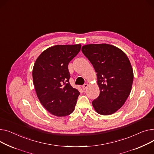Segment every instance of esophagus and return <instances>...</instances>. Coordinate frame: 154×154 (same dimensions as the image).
I'll list each match as a JSON object with an SVG mask.
<instances>
[{
	"instance_id": "obj_1",
	"label": "esophagus",
	"mask_w": 154,
	"mask_h": 154,
	"mask_svg": "<svg viewBox=\"0 0 154 154\" xmlns=\"http://www.w3.org/2000/svg\"><path fill=\"white\" fill-rule=\"evenodd\" d=\"M88 86V83H85V84H84L83 85V86H82V88H83V89H86V88Z\"/></svg>"
}]
</instances>
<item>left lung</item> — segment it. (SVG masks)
I'll return each mask as SVG.
<instances>
[{
    "label": "left lung",
    "mask_w": 154,
    "mask_h": 154,
    "mask_svg": "<svg viewBox=\"0 0 154 154\" xmlns=\"http://www.w3.org/2000/svg\"><path fill=\"white\" fill-rule=\"evenodd\" d=\"M97 73L100 94L92 104L101 115H111L124 105L134 79L133 69L125 53L109 44H89L81 48Z\"/></svg>",
    "instance_id": "left-lung-1"
}]
</instances>
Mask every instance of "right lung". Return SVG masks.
Masks as SVG:
<instances>
[{"mask_svg":"<svg viewBox=\"0 0 154 154\" xmlns=\"http://www.w3.org/2000/svg\"><path fill=\"white\" fill-rule=\"evenodd\" d=\"M81 45H55L43 51L36 60L32 76L40 102L51 114L61 117L73 112L79 95L69 82L68 63Z\"/></svg>","mask_w":154,"mask_h":154,"instance_id":"right-lung-1","label":"right lung"}]
</instances>
